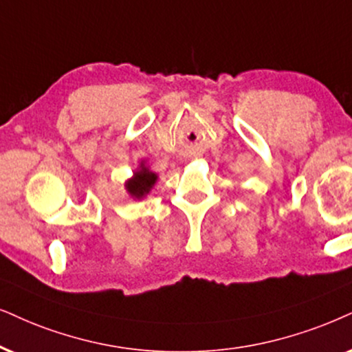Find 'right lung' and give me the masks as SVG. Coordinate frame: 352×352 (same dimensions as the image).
I'll return each instance as SVG.
<instances>
[{"instance_id":"obj_1","label":"right lung","mask_w":352,"mask_h":352,"mask_svg":"<svg viewBox=\"0 0 352 352\" xmlns=\"http://www.w3.org/2000/svg\"><path fill=\"white\" fill-rule=\"evenodd\" d=\"M155 182H157V173L151 172L149 168L144 166V162H141L140 168H138V170L133 173L131 179L124 184V188H126V191L133 198L141 199L149 193Z\"/></svg>"}]
</instances>
